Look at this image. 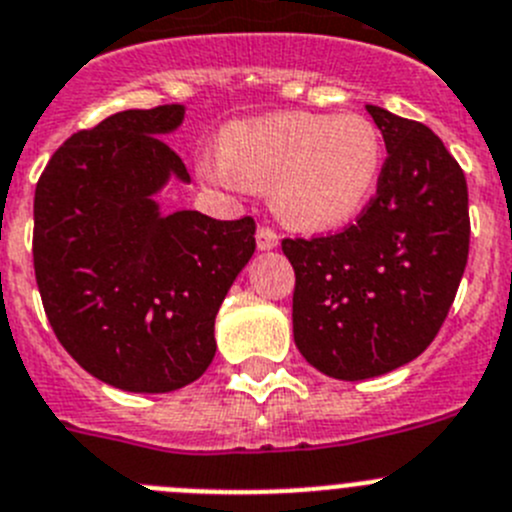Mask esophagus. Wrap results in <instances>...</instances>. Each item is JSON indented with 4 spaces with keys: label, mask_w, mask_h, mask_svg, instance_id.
Listing matches in <instances>:
<instances>
[{
    "label": "esophagus",
    "mask_w": 512,
    "mask_h": 512,
    "mask_svg": "<svg viewBox=\"0 0 512 512\" xmlns=\"http://www.w3.org/2000/svg\"><path fill=\"white\" fill-rule=\"evenodd\" d=\"M255 240H257V247H260V250H272V247H278L280 237L272 227H257Z\"/></svg>",
    "instance_id": "esophagus-1"
}]
</instances>
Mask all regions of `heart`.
Listing matches in <instances>:
<instances>
[{
    "label": "heart",
    "mask_w": 512,
    "mask_h": 512,
    "mask_svg": "<svg viewBox=\"0 0 512 512\" xmlns=\"http://www.w3.org/2000/svg\"><path fill=\"white\" fill-rule=\"evenodd\" d=\"M384 138L361 113H275L227 126L219 154L199 161L207 181L270 189L272 209L303 232L343 227L374 197Z\"/></svg>",
    "instance_id": "b5f03b06"
}]
</instances>
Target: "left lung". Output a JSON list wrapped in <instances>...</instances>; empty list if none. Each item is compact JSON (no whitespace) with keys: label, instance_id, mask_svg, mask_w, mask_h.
I'll use <instances>...</instances> for the list:
<instances>
[{"label":"left lung","instance_id":"left-lung-1","mask_svg":"<svg viewBox=\"0 0 512 512\" xmlns=\"http://www.w3.org/2000/svg\"><path fill=\"white\" fill-rule=\"evenodd\" d=\"M386 143L376 197L343 232L283 240L293 336L321 374L361 381L409 364L442 328L470 252L467 181L424 123L366 105Z\"/></svg>","mask_w":512,"mask_h":512}]
</instances>
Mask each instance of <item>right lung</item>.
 Here are the masks:
<instances>
[{
    "instance_id": "right-lung-1",
    "label": "right lung",
    "mask_w": 512,
    "mask_h": 512,
    "mask_svg": "<svg viewBox=\"0 0 512 512\" xmlns=\"http://www.w3.org/2000/svg\"><path fill=\"white\" fill-rule=\"evenodd\" d=\"M184 105L123 111L78 131L35 189L32 257L47 321L88 374L166 394L212 364L214 318L255 252V219L161 212L171 176L189 181L164 133Z\"/></svg>"
}]
</instances>
